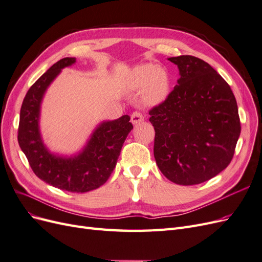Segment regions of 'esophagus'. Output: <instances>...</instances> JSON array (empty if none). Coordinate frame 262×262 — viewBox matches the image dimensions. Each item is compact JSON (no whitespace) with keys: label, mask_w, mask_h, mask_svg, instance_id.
I'll list each match as a JSON object with an SVG mask.
<instances>
[{"label":"esophagus","mask_w":262,"mask_h":262,"mask_svg":"<svg viewBox=\"0 0 262 262\" xmlns=\"http://www.w3.org/2000/svg\"><path fill=\"white\" fill-rule=\"evenodd\" d=\"M143 120H144V117H143V115L140 114V113H138V112L133 113V114H132V116H131V122H132L133 124H138V123L142 122Z\"/></svg>","instance_id":"esophagus-1"}]
</instances>
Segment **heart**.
Returning <instances> with one entry per match:
<instances>
[{"instance_id": "1", "label": "heart", "mask_w": 262, "mask_h": 262, "mask_svg": "<svg viewBox=\"0 0 262 262\" xmlns=\"http://www.w3.org/2000/svg\"><path fill=\"white\" fill-rule=\"evenodd\" d=\"M123 87L128 92H141L145 106H157L167 98L170 89L168 73L163 68L145 63L130 70L125 74Z\"/></svg>"}]
</instances>
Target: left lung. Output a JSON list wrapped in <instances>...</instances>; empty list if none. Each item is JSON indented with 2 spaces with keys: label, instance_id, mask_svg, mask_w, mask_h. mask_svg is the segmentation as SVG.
<instances>
[{
  "label": "left lung",
  "instance_id": "1",
  "mask_svg": "<svg viewBox=\"0 0 262 262\" xmlns=\"http://www.w3.org/2000/svg\"><path fill=\"white\" fill-rule=\"evenodd\" d=\"M180 77L163 104L149 112L158 168L177 185L201 184L231 163L241 134L234 94L209 63L168 58Z\"/></svg>",
  "mask_w": 262,
  "mask_h": 262
}]
</instances>
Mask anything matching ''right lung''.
Masks as SVG:
<instances>
[{"instance_id":"add662e5","label":"right lung","mask_w":262,"mask_h":262,"mask_svg":"<svg viewBox=\"0 0 262 262\" xmlns=\"http://www.w3.org/2000/svg\"><path fill=\"white\" fill-rule=\"evenodd\" d=\"M75 62V58L58 61L30 87L20 108L18 144L38 178L58 189L83 193L99 188L108 180L133 125L128 115L104 120L95 126L77 152L63 155L49 149L40 130L42 100L61 71Z\"/></svg>"}]
</instances>
